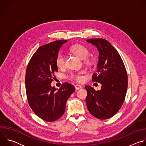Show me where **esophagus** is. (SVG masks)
Masks as SVG:
<instances>
[{
    "label": "esophagus",
    "instance_id": "34e87169",
    "mask_svg": "<svg viewBox=\"0 0 146 146\" xmlns=\"http://www.w3.org/2000/svg\"><path fill=\"white\" fill-rule=\"evenodd\" d=\"M74 87H75V88H76V90H79V89L82 88V87L80 85H78V84H76Z\"/></svg>",
    "mask_w": 146,
    "mask_h": 146
}]
</instances>
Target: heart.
I'll return each instance as SVG.
<instances>
[{
  "mask_svg": "<svg viewBox=\"0 0 146 146\" xmlns=\"http://www.w3.org/2000/svg\"><path fill=\"white\" fill-rule=\"evenodd\" d=\"M70 51L74 55L78 57L81 59H84V61L87 64H90L91 63V60L87 57L89 54V51L87 47L81 44H75L73 46ZM56 65L58 68H64L65 65V58L63 54L59 53L55 59ZM85 72L84 70H81L78 72H72L69 76L68 78L71 80H74L77 82H82L84 80V76L83 74Z\"/></svg>",
  "mask_w": 146,
  "mask_h": 146,
  "instance_id": "heart-1",
  "label": "heart"
}]
</instances>
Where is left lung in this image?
Segmentation results:
<instances>
[{"label":"left lung","mask_w":146,"mask_h":146,"mask_svg":"<svg viewBox=\"0 0 146 146\" xmlns=\"http://www.w3.org/2000/svg\"><path fill=\"white\" fill-rule=\"evenodd\" d=\"M86 41L99 51L98 69L92 80L102 84L100 91L90 86L85 87L87 109L98 119H108L119 111L124 102L128 87L127 70L118 51L108 41L100 38Z\"/></svg>","instance_id":"1"}]
</instances>
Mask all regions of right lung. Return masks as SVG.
Segmentation results:
<instances>
[{
	"mask_svg": "<svg viewBox=\"0 0 146 146\" xmlns=\"http://www.w3.org/2000/svg\"><path fill=\"white\" fill-rule=\"evenodd\" d=\"M66 42L56 40L40 47L27 68L25 88L29 105L38 117L48 122L56 121L64 114L66 101L75 91L68 82L58 90L51 86L54 73L58 72L56 57Z\"/></svg>",
	"mask_w": 146,
	"mask_h": 146,
	"instance_id": "1",
	"label": "right lung"
}]
</instances>
